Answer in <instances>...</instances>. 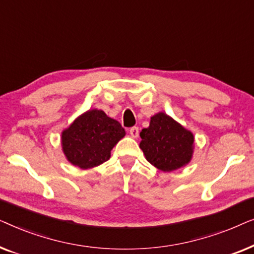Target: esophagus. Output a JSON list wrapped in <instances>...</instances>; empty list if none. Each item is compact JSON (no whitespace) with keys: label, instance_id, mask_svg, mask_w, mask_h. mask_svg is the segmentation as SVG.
<instances>
[{"label":"esophagus","instance_id":"obj_1","mask_svg":"<svg viewBox=\"0 0 254 254\" xmlns=\"http://www.w3.org/2000/svg\"><path fill=\"white\" fill-rule=\"evenodd\" d=\"M129 134L131 137L136 138L138 137V134H140V129H138V127H131L129 128Z\"/></svg>","mask_w":254,"mask_h":254}]
</instances>
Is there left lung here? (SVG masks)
Returning a JSON list of instances; mask_svg holds the SVG:
<instances>
[{"mask_svg": "<svg viewBox=\"0 0 254 254\" xmlns=\"http://www.w3.org/2000/svg\"><path fill=\"white\" fill-rule=\"evenodd\" d=\"M140 148L147 161L164 172L189 164L193 156L194 136L168 114L151 117L150 125L140 133Z\"/></svg>", "mask_w": 254, "mask_h": 254, "instance_id": "8db88e82", "label": "left lung"}]
</instances>
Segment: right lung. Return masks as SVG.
I'll return each instance as SVG.
<instances>
[{
  "instance_id": "obj_1",
  "label": "right lung",
  "mask_w": 254,
  "mask_h": 254,
  "mask_svg": "<svg viewBox=\"0 0 254 254\" xmlns=\"http://www.w3.org/2000/svg\"><path fill=\"white\" fill-rule=\"evenodd\" d=\"M125 135L121 125L104 111L89 110L62 131V150L72 165L91 169L109 161L111 150Z\"/></svg>"
}]
</instances>
